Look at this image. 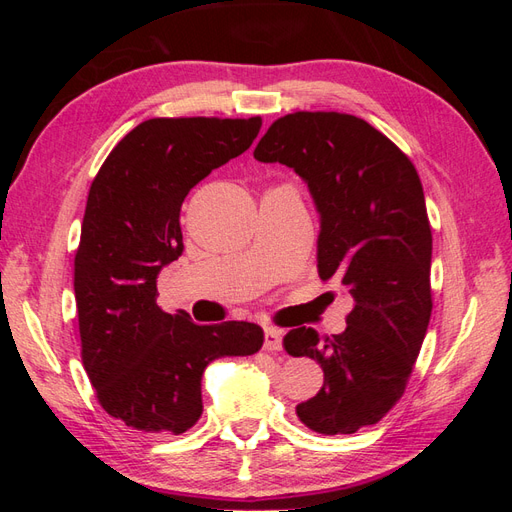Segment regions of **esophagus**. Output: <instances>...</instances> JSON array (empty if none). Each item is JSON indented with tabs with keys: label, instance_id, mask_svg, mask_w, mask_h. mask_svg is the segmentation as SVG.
<instances>
[{
	"label": "esophagus",
	"instance_id": "obj_1",
	"mask_svg": "<svg viewBox=\"0 0 512 512\" xmlns=\"http://www.w3.org/2000/svg\"><path fill=\"white\" fill-rule=\"evenodd\" d=\"M282 339H284L282 329L267 327L265 329V350H282Z\"/></svg>",
	"mask_w": 512,
	"mask_h": 512
}]
</instances>
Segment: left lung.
Returning <instances> with one entry per match:
<instances>
[{
    "mask_svg": "<svg viewBox=\"0 0 512 512\" xmlns=\"http://www.w3.org/2000/svg\"><path fill=\"white\" fill-rule=\"evenodd\" d=\"M254 158L307 183L320 213V280L354 299L344 333L299 327L284 337L290 356L324 371L297 416L324 436L376 425L404 395L431 318V226L416 168L365 119L333 111L273 121Z\"/></svg>",
    "mask_w": 512,
    "mask_h": 512,
    "instance_id": "obj_1",
    "label": "left lung"
}]
</instances>
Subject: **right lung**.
<instances>
[{"instance_id": "1", "label": "right lung", "mask_w": 512, "mask_h": 512, "mask_svg": "<svg viewBox=\"0 0 512 512\" xmlns=\"http://www.w3.org/2000/svg\"><path fill=\"white\" fill-rule=\"evenodd\" d=\"M260 126V117L147 119L91 181L74 256L81 356L100 406L136 431L179 436L194 427L205 367L265 342L254 322L194 324L156 303L158 273L183 252V198L250 149Z\"/></svg>"}]
</instances>
